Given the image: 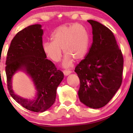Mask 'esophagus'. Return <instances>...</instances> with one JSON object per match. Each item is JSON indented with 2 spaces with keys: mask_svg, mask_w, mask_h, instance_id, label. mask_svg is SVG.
Wrapping results in <instances>:
<instances>
[{
  "mask_svg": "<svg viewBox=\"0 0 133 133\" xmlns=\"http://www.w3.org/2000/svg\"><path fill=\"white\" fill-rule=\"evenodd\" d=\"M63 74H64L65 76H68L71 73V71H70V70H63Z\"/></svg>",
  "mask_w": 133,
  "mask_h": 133,
  "instance_id": "obj_1",
  "label": "esophagus"
}]
</instances>
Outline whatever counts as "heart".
Segmentation results:
<instances>
[{"label":"heart","instance_id":"1","mask_svg":"<svg viewBox=\"0 0 133 133\" xmlns=\"http://www.w3.org/2000/svg\"><path fill=\"white\" fill-rule=\"evenodd\" d=\"M51 39L52 41L43 43V51L50 59L57 62L62 56L63 49L66 54L63 62L65 67L71 66L73 59L82 60L88 51V34L82 25H61L52 32Z\"/></svg>","mask_w":133,"mask_h":133}]
</instances>
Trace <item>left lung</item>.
I'll list each match as a JSON object with an SVG mask.
<instances>
[{
  "instance_id": "8db88e82",
  "label": "left lung",
  "mask_w": 133,
  "mask_h": 133,
  "mask_svg": "<svg viewBox=\"0 0 133 133\" xmlns=\"http://www.w3.org/2000/svg\"><path fill=\"white\" fill-rule=\"evenodd\" d=\"M88 22L92 26V43L74 71L80 79V101L97 109L106 105L121 87L123 58L111 31L97 21Z\"/></svg>"
}]
</instances>
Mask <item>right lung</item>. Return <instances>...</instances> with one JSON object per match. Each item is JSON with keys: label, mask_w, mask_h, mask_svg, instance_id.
I'll list each match as a JSON object with an SVG mask.
<instances>
[{"label": "right lung", "mask_w": 133, "mask_h": 133, "mask_svg": "<svg viewBox=\"0 0 133 133\" xmlns=\"http://www.w3.org/2000/svg\"><path fill=\"white\" fill-rule=\"evenodd\" d=\"M43 33L39 24L30 25L17 32L8 50L5 67L10 95L25 108L37 112L45 111L54 104L57 88L64 77L46 59L42 48ZM19 70L26 72L34 82L37 92L33 100L22 98L12 90V78Z\"/></svg>", "instance_id": "obj_1"}]
</instances>
